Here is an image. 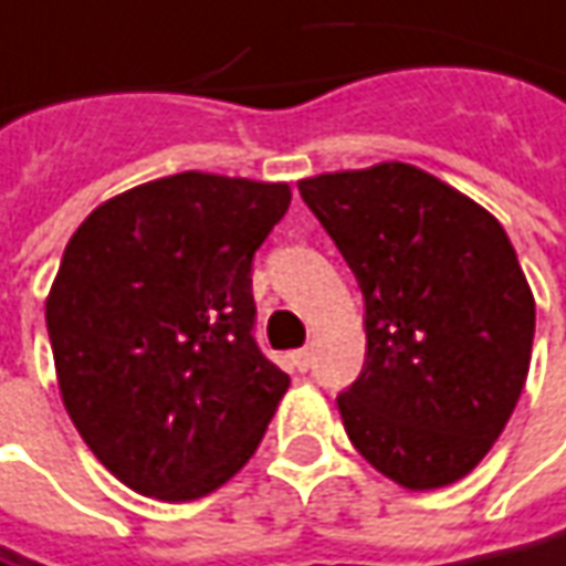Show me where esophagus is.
I'll return each mask as SVG.
<instances>
[{"label": "esophagus", "mask_w": 566, "mask_h": 566, "mask_svg": "<svg viewBox=\"0 0 566 566\" xmlns=\"http://www.w3.org/2000/svg\"><path fill=\"white\" fill-rule=\"evenodd\" d=\"M291 363H294L297 371H310V365H313V349H294V353H291Z\"/></svg>", "instance_id": "obj_1"}]
</instances>
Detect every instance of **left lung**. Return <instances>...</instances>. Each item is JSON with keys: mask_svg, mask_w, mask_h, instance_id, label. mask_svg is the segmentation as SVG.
I'll list each match as a JSON object with an SVG mask.
<instances>
[{"mask_svg": "<svg viewBox=\"0 0 566 566\" xmlns=\"http://www.w3.org/2000/svg\"><path fill=\"white\" fill-rule=\"evenodd\" d=\"M365 300L349 443L406 490L471 474L521 399L536 303L493 213L412 164L300 179Z\"/></svg>", "mask_w": 566, "mask_h": 566, "instance_id": "left-lung-1", "label": "left lung"}]
</instances>
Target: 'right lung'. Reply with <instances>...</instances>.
I'll return each instance as SVG.
<instances>
[{"label":"right lung","mask_w":566,"mask_h":566,"mask_svg":"<svg viewBox=\"0 0 566 566\" xmlns=\"http://www.w3.org/2000/svg\"><path fill=\"white\" fill-rule=\"evenodd\" d=\"M284 182L176 172L95 207L45 300L73 428L129 490L191 502L234 476L291 378L253 340V253Z\"/></svg>","instance_id":"1"}]
</instances>
